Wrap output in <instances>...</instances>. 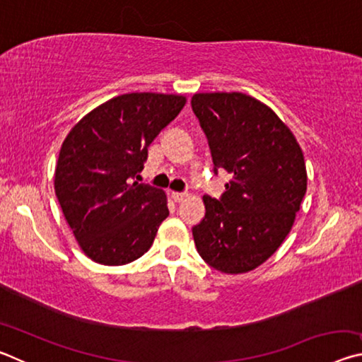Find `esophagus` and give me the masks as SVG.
<instances>
[{
  "mask_svg": "<svg viewBox=\"0 0 362 362\" xmlns=\"http://www.w3.org/2000/svg\"><path fill=\"white\" fill-rule=\"evenodd\" d=\"M170 196H173V199L175 201V203H180V201H183L187 198V193H182V192H170Z\"/></svg>",
  "mask_w": 362,
  "mask_h": 362,
  "instance_id": "1",
  "label": "esophagus"
}]
</instances>
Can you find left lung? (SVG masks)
Masks as SVG:
<instances>
[{
  "label": "left lung",
  "mask_w": 362,
  "mask_h": 362,
  "mask_svg": "<svg viewBox=\"0 0 362 362\" xmlns=\"http://www.w3.org/2000/svg\"><path fill=\"white\" fill-rule=\"evenodd\" d=\"M192 108L209 144L214 174H231L218 199L204 194L196 249L222 273H246L283 244L306 193L300 145L272 108L241 93L194 94Z\"/></svg>",
  "instance_id": "8db88e82"
}]
</instances>
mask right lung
<instances>
[{"label": "right lung", "mask_w": 362, "mask_h": 362, "mask_svg": "<svg viewBox=\"0 0 362 362\" xmlns=\"http://www.w3.org/2000/svg\"><path fill=\"white\" fill-rule=\"evenodd\" d=\"M185 102L173 94L118 95L86 115L64 140L54 188L89 259L126 265L151 247L169 216L166 194L134 179L142 173L150 144Z\"/></svg>", "instance_id": "1"}]
</instances>
